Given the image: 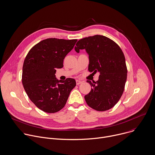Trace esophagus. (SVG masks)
<instances>
[{
	"instance_id": "obj_1",
	"label": "esophagus",
	"mask_w": 155,
	"mask_h": 155,
	"mask_svg": "<svg viewBox=\"0 0 155 155\" xmlns=\"http://www.w3.org/2000/svg\"><path fill=\"white\" fill-rule=\"evenodd\" d=\"M81 83H82V81H81L78 80H76V84H77V85H78V84H81Z\"/></svg>"
}]
</instances>
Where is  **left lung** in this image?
I'll list each match as a JSON object with an SVG mask.
<instances>
[{
  "label": "left lung",
  "instance_id": "1",
  "mask_svg": "<svg viewBox=\"0 0 155 155\" xmlns=\"http://www.w3.org/2000/svg\"><path fill=\"white\" fill-rule=\"evenodd\" d=\"M85 49L89 55L90 72H100L98 81L87 80L92 89L84 96L86 104L92 109L104 111L112 108L120 98L127 77L124 54L120 47L111 39L94 35L80 39L75 50Z\"/></svg>",
  "mask_w": 155,
  "mask_h": 155
}]
</instances>
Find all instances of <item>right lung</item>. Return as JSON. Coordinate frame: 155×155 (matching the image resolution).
Returning <instances> with one entry per match:
<instances>
[{
	"label": "right lung",
	"instance_id": "right-lung-1",
	"mask_svg": "<svg viewBox=\"0 0 155 155\" xmlns=\"http://www.w3.org/2000/svg\"><path fill=\"white\" fill-rule=\"evenodd\" d=\"M77 39L48 38L34 45L27 55L22 68L24 88L33 104L42 111L55 113L66 105L74 79L58 80L56 69L63 67V60Z\"/></svg>",
	"mask_w": 155,
	"mask_h": 155
}]
</instances>
